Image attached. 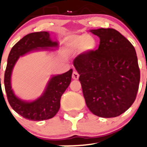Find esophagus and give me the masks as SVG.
<instances>
[{"instance_id": "1", "label": "esophagus", "mask_w": 147, "mask_h": 147, "mask_svg": "<svg viewBox=\"0 0 147 147\" xmlns=\"http://www.w3.org/2000/svg\"><path fill=\"white\" fill-rule=\"evenodd\" d=\"M72 78L74 80H77L79 78V74H78V72L76 71H74L73 73H72Z\"/></svg>"}]
</instances>
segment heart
Masks as SVG:
<instances>
[{
  "label": "heart",
  "instance_id": "heart-1",
  "mask_svg": "<svg viewBox=\"0 0 147 147\" xmlns=\"http://www.w3.org/2000/svg\"><path fill=\"white\" fill-rule=\"evenodd\" d=\"M65 47L71 52H76L81 49L86 52H91L96 49L97 42L90 35H72L66 39Z\"/></svg>",
  "mask_w": 147,
  "mask_h": 147
}]
</instances>
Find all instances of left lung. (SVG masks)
Masks as SVG:
<instances>
[{"mask_svg": "<svg viewBox=\"0 0 147 147\" xmlns=\"http://www.w3.org/2000/svg\"><path fill=\"white\" fill-rule=\"evenodd\" d=\"M90 32L99 37V47L79 54L74 66L90 111L100 117H117L131 107L138 91L140 71L135 49L115 29Z\"/></svg>", "mask_w": 147, "mask_h": 147, "instance_id": "1", "label": "left lung"}]
</instances>
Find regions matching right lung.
<instances>
[{"label":"right lung","instance_id":"right-lung-1","mask_svg":"<svg viewBox=\"0 0 147 147\" xmlns=\"http://www.w3.org/2000/svg\"><path fill=\"white\" fill-rule=\"evenodd\" d=\"M57 46L58 42L51 40L48 32H39L25 35L10 51L4 76L5 92L10 106L24 118L42 121L54 117L60 108L61 97L71 81L73 70L71 69L66 73L51 77L43 94L35 100L27 102L18 98L12 89L11 74L13 67L20 57L30 51Z\"/></svg>","mask_w":147,"mask_h":147}]
</instances>
